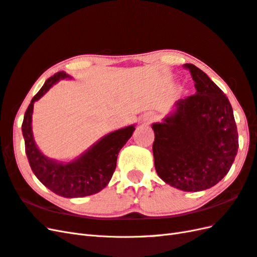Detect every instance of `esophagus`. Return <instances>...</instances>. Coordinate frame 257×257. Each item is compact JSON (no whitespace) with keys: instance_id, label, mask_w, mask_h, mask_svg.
Here are the masks:
<instances>
[{"instance_id":"esophagus-1","label":"esophagus","mask_w":257,"mask_h":257,"mask_svg":"<svg viewBox=\"0 0 257 257\" xmlns=\"http://www.w3.org/2000/svg\"><path fill=\"white\" fill-rule=\"evenodd\" d=\"M155 119H156V116L154 114H148V115H146V121L149 122V123L154 121Z\"/></svg>"}]
</instances>
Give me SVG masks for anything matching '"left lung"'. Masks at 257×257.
<instances>
[{
    "label": "left lung",
    "mask_w": 257,
    "mask_h": 257,
    "mask_svg": "<svg viewBox=\"0 0 257 257\" xmlns=\"http://www.w3.org/2000/svg\"><path fill=\"white\" fill-rule=\"evenodd\" d=\"M183 66L196 92L177 101L163 122L152 124L154 165L167 185L196 192L214 187L228 174L239 138L228 97L196 66Z\"/></svg>",
    "instance_id": "obj_1"
}]
</instances>
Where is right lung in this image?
<instances>
[{"mask_svg": "<svg viewBox=\"0 0 257 257\" xmlns=\"http://www.w3.org/2000/svg\"><path fill=\"white\" fill-rule=\"evenodd\" d=\"M67 78L71 77L65 71H60L45 81L26 110L22 131L29 165L37 178L52 192L72 199L95 194L108 185L115 172L118 153L136 128L135 124H131L105 135L70 162H58L45 156L37 147L32 134L34 104L55 83Z\"/></svg>", "mask_w": 257, "mask_h": 257, "instance_id": "obj_1", "label": "right lung"}]
</instances>
